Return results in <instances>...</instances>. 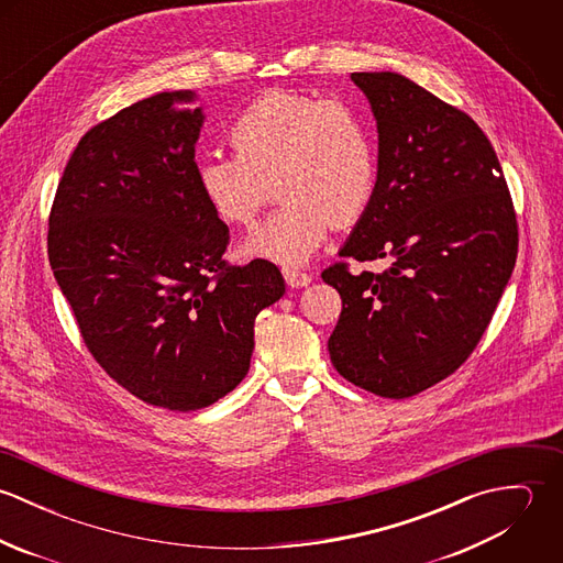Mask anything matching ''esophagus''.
Here are the masks:
<instances>
[{
    "mask_svg": "<svg viewBox=\"0 0 563 563\" xmlns=\"http://www.w3.org/2000/svg\"><path fill=\"white\" fill-rule=\"evenodd\" d=\"M284 279L290 288H303L312 282V275L310 273H303L299 268H284Z\"/></svg>",
    "mask_w": 563,
    "mask_h": 563,
    "instance_id": "esophagus-1",
    "label": "esophagus"
}]
</instances>
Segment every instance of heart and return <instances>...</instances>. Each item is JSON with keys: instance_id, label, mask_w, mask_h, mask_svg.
Here are the masks:
<instances>
[{"instance_id": "heart-1", "label": "heart", "mask_w": 563, "mask_h": 563, "mask_svg": "<svg viewBox=\"0 0 563 563\" xmlns=\"http://www.w3.org/2000/svg\"><path fill=\"white\" fill-rule=\"evenodd\" d=\"M234 154L199 162L197 184L225 223L251 228L275 184L282 208L242 244L249 257L308 262L331 225L357 223L377 190L379 158L368 119L344 99L268 90L230 128Z\"/></svg>"}]
</instances>
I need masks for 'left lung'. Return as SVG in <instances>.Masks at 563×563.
I'll return each mask as SVG.
<instances>
[{
  "mask_svg": "<svg viewBox=\"0 0 563 563\" xmlns=\"http://www.w3.org/2000/svg\"><path fill=\"white\" fill-rule=\"evenodd\" d=\"M379 134V177L342 257H393L384 273L322 271L342 299L327 349L351 384L407 399L455 373L511 277L518 223L482 128L393 71L351 74Z\"/></svg>",
  "mask_w": 563,
  "mask_h": 563,
  "instance_id": "left-lung-1",
  "label": "left lung"
}]
</instances>
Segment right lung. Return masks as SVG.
Listing matches in <instances>:
<instances>
[{"label":"right lung","mask_w":563,"mask_h":563,"mask_svg":"<svg viewBox=\"0 0 563 563\" xmlns=\"http://www.w3.org/2000/svg\"><path fill=\"white\" fill-rule=\"evenodd\" d=\"M192 90L90 128L65 166L47 253L84 344L141 401L195 411L249 371L255 317L282 299L273 262L228 266V225L197 184Z\"/></svg>","instance_id":"right-lung-1"}]
</instances>
